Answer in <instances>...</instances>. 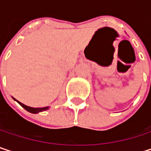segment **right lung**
I'll return each instance as SVG.
<instances>
[{
  "mask_svg": "<svg viewBox=\"0 0 151 151\" xmlns=\"http://www.w3.org/2000/svg\"><path fill=\"white\" fill-rule=\"evenodd\" d=\"M14 99V98H13ZM15 100V99H14ZM16 101V100H15ZM20 105L22 106L24 109H26L28 112H29V113H32V114H37V113H39V112H43V111H45L47 110L48 108H49V106H45V107H31V106H28L24 105V104H22V103H21L20 101H16Z\"/></svg>",
  "mask_w": 151,
  "mask_h": 151,
  "instance_id": "1",
  "label": "right lung"
}]
</instances>
